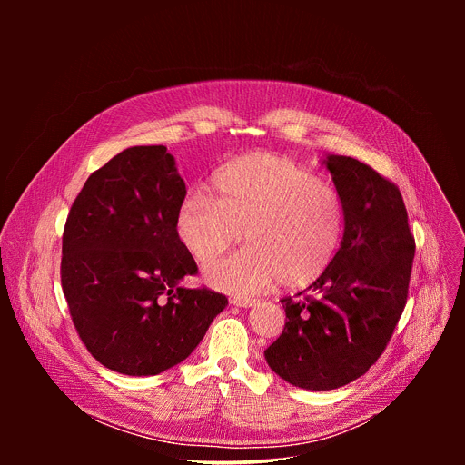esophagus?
<instances>
[{"instance_id":"1","label":"esophagus","mask_w":465,"mask_h":465,"mask_svg":"<svg viewBox=\"0 0 465 465\" xmlns=\"http://www.w3.org/2000/svg\"><path fill=\"white\" fill-rule=\"evenodd\" d=\"M255 298H244V296H232L230 298V303L232 305H237V307H252L255 305Z\"/></svg>"}]
</instances>
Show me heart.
Returning <instances> with one entry per match:
<instances>
[{
	"mask_svg": "<svg viewBox=\"0 0 465 465\" xmlns=\"http://www.w3.org/2000/svg\"><path fill=\"white\" fill-rule=\"evenodd\" d=\"M215 194L191 189L176 212V235L198 262L235 244L248 246L213 262L206 280L232 294H255L278 280L303 287L333 261L344 232V201L335 185L276 154H250L224 165Z\"/></svg>",
	"mask_w": 465,
	"mask_h": 465,
	"instance_id": "obj_1",
	"label": "heart"
}]
</instances>
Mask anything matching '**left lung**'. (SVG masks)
<instances>
[{"label":"left lung","instance_id":"obj_1","mask_svg":"<svg viewBox=\"0 0 465 465\" xmlns=\"http://www.w3.org/2000/svg\"><path fill=\"white\" fill-rule=\"evenodd\" d=\"M325 165L344 201L342 244L309 294L282 298L283 333L264 350L272 371L305 390L341 388L377 362L407 305L416 252L400 187L350 156Z\"/></svg>","mask_w":465,"mask_h":465}]
</instances>
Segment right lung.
Segmentation results:
<instances>
[{"instance_id": "right-lung-1", "label": "right lung", "mask_w": 465, "mask_h": 465, "mask_svg": "<svg viewBox=\"0 0 465 465\" xmlns=\"http://www.w3.org/2000/svg\"><path fill=\"white\" fill-rule=\"evenodd\" d=\"M183 196L167 147H130L90 174L65 219L62 291L83 344L108 370L165 371L228 305L208 287L178 285L198 272L174 226Z\"/></svg>"}]
</instances>
